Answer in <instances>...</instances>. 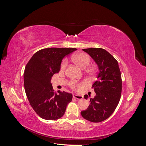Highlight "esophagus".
Returning a JSON list of instances; mask_svg holds the SVG:
<instances>
[{
  "label": "esophagus",
  "mask_w": 146,
  "mask_h": 146,
  "mask_svg": "<svg viewBox=\"0 0 146 146\" xmlns=\"http://www.w3.org/2000/svg\"><path fill=\"white\" fill-rule=\"evenodd\" d=\"M73 98H75V99H78V100H81V99H83V97L82 96L73 94Z\"/></svg>",
  "instance_id": "1"
}]
</instances>
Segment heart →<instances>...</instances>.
<instances>
[{
    "instance_id": "1",
    "label": "heart",
    "mask_w": 146,
    "mask_h": 146,
    "mask_svg": "<svg viewBox=\"0 0 146 146\" xmlns=\"http://www.w3.org/2000/svg\"><path fill=\"white\" fill-rule=\"evenodd\" d=\"M71 58L75 63L78 66H80L82 69H86L90 65L91 62L90 56L86 54H84V53H79V54L74 55L72 56ZM67 60L66 58L63 60L60 65V69L61 70H65L66 67H67ZM88 72L91 74H92L95 72V70L94 68H90L88 69ZM68 85L72 89L75 90H79L85 85V83H78L76 81L71 80L69 82Z\"/></svg>"
}]
</instances>
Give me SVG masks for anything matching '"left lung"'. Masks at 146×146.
<instances>
[{"label":"left lung","instance_id":"left-lung-1","mask_svg":"<svg viewBox=\"0 0 146 146\" xmlns=\"http://www.w3.org/2000/svg\"><path fill=\"white\" fill-rule=\"evenodd\" d=\"M99 67L98 79L92 84L96 95L90 99V105L81 112L82 117L92 122L105 121L111 115L121 99L122 78L117 61L102 48H84ZM87 99L88 96H84Z\"/></svg>","mask_w":146,"mask_h":146}]
</instances>
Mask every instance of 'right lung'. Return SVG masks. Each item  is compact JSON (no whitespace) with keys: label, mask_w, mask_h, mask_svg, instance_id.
Masks as SVG:
<instances>
[{"label":"right lung","mask_w":146,"mask_h":146,"mask_svg":"<svg viewBox=\"0 0 146 146\" xmlns=\"http://www.w3.org/2000/svg\"><path fill=\"white\" fill-rule=\"evenodd\" d=\"M76 48H46L36 52L26 64L24 72V88L29 103L39 116L46 120L62 117L72 94L59 91L52 86L53 75L58 73L64 57Z\"/></svg>","instance_id":"obj_1"}]
</instances>
